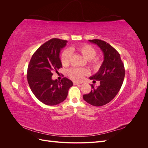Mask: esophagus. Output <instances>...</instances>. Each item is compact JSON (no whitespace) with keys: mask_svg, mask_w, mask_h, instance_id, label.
Wrapping results in <instances>:
<instances>
[{"mask_svg":"<svg viewBox=\"0 0 148 148\" xmlns=\"http://www.w3.org/2000/svg\"><path fill=\"white\" fill-rule=\"evenodd\" d=\"M80 83L79 82H73V84L75 85H78V84H79Z\"/></svg>","mask_w":148,"mask_h":148,"instance_id":"34e87169","label":"esophagus"}]
</instances>
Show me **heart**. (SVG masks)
<instances>
[{
	"instance_id": "1",
	"label": "heart",
	"mask_w": 148,
	"mask_h": 148,
	"mask_svg": "<svg viewBox=\"0 0 148 148\" xmlns=\"http://www.w3.org/2000/svg\"><path fill=\"white\" fill-rule=\"evenodd\" d=\"M78 53L82 55L84 59H87L88 64L93 69H99L101 62L99 58L96 57V51L95 49L89 44H82L76 47H71L69 49H65L62 53L60 56V62L63 66H68L71 61V53ZM88 73L86 69L71 68L67 71L69 77L75 81H80L84 75Z\"/></svg>"
}]
</instances>
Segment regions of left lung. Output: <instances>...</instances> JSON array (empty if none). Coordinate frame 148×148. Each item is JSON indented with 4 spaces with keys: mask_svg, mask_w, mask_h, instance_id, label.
Returning a JSON list of instances; mask_svg holds the SVG:
<instances>
[{
    "mask_svg": "<svg viewBox=\"0 0 148 148\" xmlns=\"http://www.w3.org/2000/svg\"><path fill=\"white\" fill-rule=\"evenodd\" d=\"M100 47L104 54V61L99 71L89 79L100 82L97 88L91 84L92 90L83 97L85 101L94 106H104L117 95L123 84L125 74L124 65L119 53L109 44L101 39L89 40Z\"/></svg>",
    "mask_w": 148,
    "mask_h": 148,
    "instance_id": "obj_1",
    "label": "left lung"
}]
</instances>
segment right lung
I'll list each match as a JSON object with an SVG mask.
<instances>
[{"label": "right lung", "mask_w": 148, "mask_h": 148, "mask_svg": "<svg viewBox=\"0 0 148 148\" xmlns=\"http://www.w3.org/2000/svg\"><path fill=\"white\" fill-rule=\"evenodd\" d=\"M67 41L53 38L43 44L36 51L28 66L27 79L34 96L41 102L55 106L63 102L68 95L72 82L65 77L61 81L53 80V71L62 68L59 54Z\"/></svg>", "instance_id": "add662e5"}]
</instances>
